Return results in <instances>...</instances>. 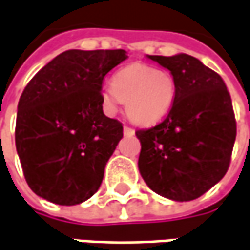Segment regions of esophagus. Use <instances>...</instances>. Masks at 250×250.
<instances>
[{
  "label": "esophagus",
  "mask_w": 250,
  "mask_h": 250,
  "mask_svg": "<svg viewBox=\"0 0 250 250\" xmlns=\"http://www.w3.org/2000/svg\"><path fill=\"white\" fill-rule=\"evenodd\" d=\"M133 133H135L133 128H131V126H124V135H126V136H132Z\"/></svg>",
  "instance_id": "esophagus-1"
}]
</instances>
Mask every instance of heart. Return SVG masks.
Wrapping results in <instances>:
<instances>
[{
  "label": "heart",
  "instance_id": "b5f03b06",
  "mask_svg": "<svg viewBox=\"0 0 250 250\" xmlns=\"http://www.w3.org/2000/svg\"><path fill=\"white\" fill-rule=\"evenodd\" d=\"M177 83L171 73L144 63H132L114 76L104 87L101 98L106 111L114 112L125 103L126 115L139 125H153L174 105Z\"/></svg>",
  "mask_w": 250,
  "mask_h": 250
}]
</instances>
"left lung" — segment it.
<instances>
[{"label": "left lung", "mask_w": 250, "mask_h": 250, "mask_svg": "<svg viewBox=\"0 0 250 250\" xmlns=\"http://www.w3.org/2000/svg\"><path fill=\"white\" fill-rule=\"evenodd\" d=\"M177 83L174 105L160 124L135 132L145 183L162 197L191 201L228 171L236 138L231 95L222 77L188 55L147 56Z\"/></svg>", "instance_id": "obj_1"}]
</instances>
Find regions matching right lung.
I'll list each match as a JSON object with an SVG mask.
<instances>
[{"mask_svg":"<svg viewBox=\"0 0 250 250\" xmlns=\"http://www.w3.org/2000/svg\"><path fill=\"white\" fill-rule=\"evenodd\" d=\"M117 50H67L28 83L18 103L15 145L35 194L59 206L93 197L124 136L103 112V82L126 59Z\"/></svg>","mask_w":250,"mask_h":250,"instance_id":"add662e5","label":"right lung"}]
</instances>
